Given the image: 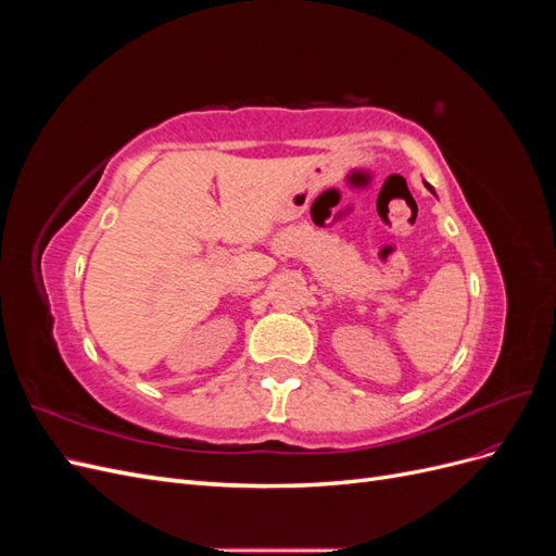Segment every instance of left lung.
Here are the masks:
<instances>
[{
	"label": "left lung",
	"mask_w": 556,
	"mask_h": 556,
	"mask_svg": "<svg viewBox=\"0 0 556 556\" xmlns=\"http://www.w3.org/2000/svg\"><path fill=\"white\" fill-rule=\"evenodd\" d=\"M427 188H429V185H427ZM429 190H431V188H429ZM431 192H433V190H431Z\"/></svg>",
	"instance_id": "left-lung-1"
}]
</instances>
